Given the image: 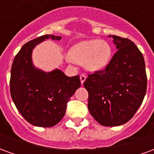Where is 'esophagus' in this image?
Masks as SVG:
<instances>
[{"mask_svg":"<svg viewBox=\"0 0 154 154\" xmlns=\"http://www.w3.org/2000/svg\"><path fill=\"white\" fill-rule=\"evenodd\" d=\"M86 78H87V76L85 75V74L82 73L80 75V80H81V83H82V85L83 84V82H85V80H86Z\"/></svg>","mask_w":154,"mask_h":154,"instance_id":"1","label":"esophagus"}]
</instances>
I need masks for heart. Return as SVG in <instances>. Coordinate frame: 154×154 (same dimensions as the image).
<instances>
[{
  "label": "heart",
  "mask_w": 154,
  "mask_h": 154,
  "mask_svg": "<svg viewBox=\"0 0 154 154\" xmlns=\"http://www.w3.org/2000/svg\"><path fill=\"white\" fill-rule=\"evenodd\" d=\"M112 48L106 40L89 39L82 41L71 48L69 58L77 63H83L91 72L103 69L110 63Z\"/></svg>",
  "instance_id": "b5f03b06"
}]
</instances>
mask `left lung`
<instances>
[{
	"label": "left lung",
	"instance_id": "left-lung-1",
	"mask_svg": "<svg viewBox=\"0 0 154 154\" xmlns=\"http://www.w3.org/2000/svg\"><path fill=\"white\" fill-rule=\"evenodd\" d=\"M118 49L104 70L89 74L84 82L88 91V110L103 126H118L131 119L141 106L147 90L142 53L129 38L116 35Z\"/></svg>",
	"mask_w": 154,
	"mask_h": 154
}]
</instances>
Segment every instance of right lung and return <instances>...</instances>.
<instances>
[{"label": "right lung", "instance_id": "right-lung-1", "mask_svg": "<svg viewBox=\"0 0 154 154\" xmlns=\"http://www.w3.org/2000/svg\"><path fill=\"white\" fill-rule=\"evenodd\" d=\"M51 38L45 35L29 41L13 61L10 91L15 106L29 123L38 127H53L63 119L67 102L81 86L79 76L69 77L59 69L45 72L35 68L31 58L34 48Z\"/></svg>", "mask_w": 154, "mask_h": 154}]
</instances>
